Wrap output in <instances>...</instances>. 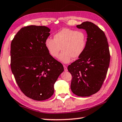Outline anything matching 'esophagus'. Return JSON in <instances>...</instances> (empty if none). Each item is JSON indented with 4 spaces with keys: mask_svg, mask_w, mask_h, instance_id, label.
<instances>
[{
    "mask_svg": "<svg viewBox=\"0 0 122 122\" xmlns=\"http://www.w3.org/2000/svg\"><path fill=\"white\" fill-rule=\"evenodd\" d=\"M63 68H64V71H68V69H67V67L66 66H63Z\"/></svg>",
    "mask_w": 122,
    "mask_h": 122,
    "instance_id": "obj_1",
    "label": "esophagus"
}]
</instances>
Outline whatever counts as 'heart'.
<instances>
[{"label": "heart", "instance_id": "b5f03b06", "mask_svg": "<svg viewBox=\"0 0 122 122\" xmlns=\"http://www.w3.org/2000/svg\"><path fill=\"white\" fill-rule=\"evenodd\" d=\"M87 37L82 31H76L69 28H64L54 35V40L47 38L44 44L48 53L52 57L56 58L59 56L62 62L67 63L72 58L78 59L82 55L85 49Z\"/></svg>", "mask_w": 122, "mask_h": 122}]
</instances>
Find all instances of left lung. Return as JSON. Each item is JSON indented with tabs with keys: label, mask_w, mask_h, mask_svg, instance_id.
<instances>
[{
	"label": "left lung",
	"mask_w": 122,
	"mask_h": 122,
	"mask_svg": "<svg viewBox=\"0 0 122 122\" xmlns=\"http://www.w3.org/2000/svg\"><path fill=\"white\" fill-rule=\"evenodd\" d=\"M85 30L86 46L79 59L68 66L72 76L71 90L75 95L89 97L99 91L105 80L110 60L109 44L104 31L90 22L76 25Z\"/></svg>",
	"instance_id": "obj_1"
}]
</instances>
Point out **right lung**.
<instances>
[{
	"instance_id": "1",
	"label": "right lung",
	"mask_w": 122,
	"mask_h": 122,
	"mask_svg": "<svg viewBox=\"0 0 122 122\" xmlns=\"http://www.w3.org/2000/svg\"><path fill=\"white\" fill-rule=\"evenodd\" d=\"M50 31L45 26L24 27L11 43V68L17 84L26 97L38 101L51 97L54 84L64 71L46 48Z\"/></svg>"
}]
</instances>
